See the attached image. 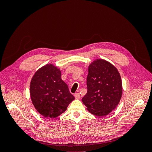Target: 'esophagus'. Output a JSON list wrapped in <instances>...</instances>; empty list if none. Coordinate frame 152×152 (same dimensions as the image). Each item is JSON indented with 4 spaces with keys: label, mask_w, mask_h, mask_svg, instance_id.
I'll return each mask as SVG.
<instances>
[{
    "label": "esophagus",
    "mask_w": 152,
    "mask_h": 152,
    "mask_svg": "<svg viewBox=\"0 0 152 152\" xmlns=\"http://www.w3.org/2000/svg\"><path fill=\"white\" fill-rule=\"evenodd\" d=\"M74 96L76 99H79L80 98V94L79 93H75Z\"/></svg>",
    "instance_id": "obj_1"
}]
</instances>
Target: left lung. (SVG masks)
<instances>
[{"label":"left lung","mask_w":152,"mask_h":152,"mask_svg":"<svg viewBox=\"0 0 152 152\" xmlns=\"http://www.w3.org/2000/svg\"><path fill=\"white\" fill-rule=\"evenodd\" d=\"M87 92L82 99L87 110L98 117L112 112L122 94V82L117 68L108 61L96 59L88 66Z\"/></svg>","instance_id":"obj_1"}]
</instances>
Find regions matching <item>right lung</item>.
Returning a JSON list of instances; mask_svg holds the SVG:
<instances>
[{
	"label": "right lung",
	"mask_w": 152,
	"mask_h": 152,
	"mask_svg": "<svg viewBox=\"0 0 152 152\" xmlns=\"http://www.w3.org/2000/svg\"><path fill=\"white\" fill-rule=\"evenodd\" d=\"M30 94L37 111L50 118H56L65 112L75 99L61 79L60 69L50 63L35 72L30 82Z\"/></svg>",
	"instance_id": "right-lung-1"
}]
</instances>
